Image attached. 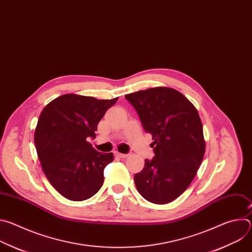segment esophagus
<instances>
[{"label": "esophagus", "mask_w": 252, "mask_h": 252, "mask_svg": "<svg viewBox=\"0 0 252 252\" xmlns=\"http://www.w3.org/2000/svg\"><path fill=\"white\" fill-rule=\"evenodd\" d=\"M115 156L118 157V158H126L127 157V155H126V154H121V153H119L118 151L115 152Z\"/></svg>", "instance_id": "obj_1"}]
</instances>
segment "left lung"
I'll list each match as a JSON object with an SVG mask.
<instances>
[{
    "label": "left lung",
    "instance_id": "1",
    "mask_svg": "<svg viewBox=\"0 0 252 252\" xmlns=\"http://www.w3.org/2000/svg\"><path fill=\"white\" fill-rule=\"evenodd\" d=\"M141 125L152 133L155 157L134 174V184L148 201L164 204L181 195L200 166L205 141L194 105L176 90L158 87L125 96Z\"/></svg>",
    "mask_w": 252,
    "mask_h": 252
}]
</instances>
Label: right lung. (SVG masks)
<instances>
[{"mask_svg":"<svg viewBox=\"0 0 252 252\" xmlns=\"http://www.w3.org/2000/svg\"><path fill=\"white\" fill-rule=\"evenodd\" d=\"M118 98L67 94L43 110L34 130V146L48 181L63 197L86 200L101 188L103 169L114 155L95 151L88 139L95 137L99 121Z\"/></svg>","mask_w":252,"mask_h":252,"instance_id":"1","label":"right lung"}]
</instances>
